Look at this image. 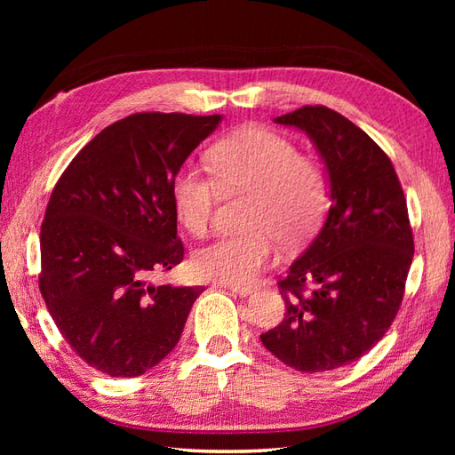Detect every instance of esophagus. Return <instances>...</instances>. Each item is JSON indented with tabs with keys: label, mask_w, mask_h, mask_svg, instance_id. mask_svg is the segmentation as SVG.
Listing matches in <instances>:
<instances>
[{
	"label": "esophagus",
	"mask_w": 455,
	"mask_h": 455,
	"mask_svg": "<svg viewBox=\"0 0 455 455\" xmlns=\"http://www.w3.org/2000/svg\"><path fill=\"white\" fill-rule=\"evenodd\" d=\"M230 291H233L235 295H238V297H248V295H252V293H256V287H240V285H233V287H228Z\"/></svg>",
	"instance_id": "esophagus-1"
}]
</instances>
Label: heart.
Returning <instances> with one entry per match:
<instances>
[{
    "instance_id": "heart-1",
    "label": "heart",
    "mask_w": 455,
    "mask_h": 455,
    "mask_svg": "<svg viewBox=\"0 0 455 455\" xmlns=\"http://www.w3.org/2000/svg\"><path fill=\"white\" fill-rule=\"evenodd\" d=\"M207 172L183 166L172 180V201L191 235H205L219 201L248 196L243 235L219 238L193 256L203 279L227 285L252 283L275 258V240L287 248L307 243L328 203L321 166L283 134L262 127L238 129L212 144Z\"/></svg>"
}]
</instances>
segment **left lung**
<instances>
[{
	"label": "left lung",
	"instance_id": "8db88e82",
	"mask_svg": "<svg viewBox=\"0 0 455 455\" xmlns=\"http://www.w3.org/2000/svg\"><path fill=\"white\" fill-rule=\"evenodd\" d=\"M274 121L311 137L332 205L277 282L283 321L259 338L297 371L336 370L370 352L399 313L414 254L407 199L387 154L344 115L305 105Z\"/></svg>",
	"mask_w": 455,
	"mask_h": 455
}]
</instances>
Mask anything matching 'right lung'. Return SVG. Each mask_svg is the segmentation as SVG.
<instances>
[{
    "label": "right lung",
    "instance_id": "add662e5",
    "mask_svg": "<svg viewBox=\"0 0 455 455\" xmlns=\"http://www.w3.org/2000/svg\"><path fill=\"white\" fill-rule=\"evenodd\" d=\"M220 115L134 113L103 129L56 181L41 227V289L82 360L109 377L160 363L203 287L150 283L183 259L172 180Z\"/></svg>",
    "mask_w": 455,
    "mask_h": 455
}]
</instances>
